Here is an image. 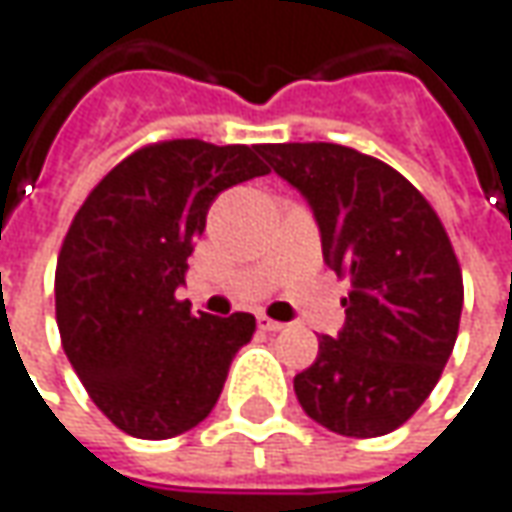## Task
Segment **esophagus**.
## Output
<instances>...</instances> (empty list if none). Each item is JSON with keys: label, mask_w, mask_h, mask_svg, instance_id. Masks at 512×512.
<instances>
[{"label": "esophagus", "mask_w": 512, "mask_h": 512, "mask_svg": "<svg viewBox=\"0 0 512 512\" xmlns=\"http://www.w3.org/2000/svg\"><path fill=\"white\" fill-rule=\"evenodd\" d=\"M259 328H262V331H268V334H276V331H282V328H285V322H276V320H270V317H259Z\"/></svg>", "instance_id": "esophagus-1"}]
</instances>
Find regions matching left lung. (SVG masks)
I'll return each instance as SVG.
<instances>
[{"instance_id": "1", "label": "left lung", "mask_w": 512, "mask_h": 512, "mask_svg": "<svg viewBox=\"0 0 512 512\" xmlns=\"http://www.w3.org/2000/svg\"><path fill=\"white\" fill-rule=\"evenodd\" d=\"M320 224L325 265L351 282L345 325L294 377L308 418L345 438L406 423L441 380L464 279L432 204L397 169L340 143H265Z\"/></svg>"}]
</instances>
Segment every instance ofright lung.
Wrapping results in <instances>:
<instances>
[{
	"label": "right lung",
	"mask_w": 512,
	"mask_h": 512,
	"mask_svg": "<svg viewBox=\"0 0 512 512\" xmlns=\"http://www.w3.org/2000/svg\"><path fill=\"white\" fill-rule=\"evenodd\" d=\"M259 155L198 138L141 146L65 233L54 276L63 351L94 406L132 438L164 441L204 421L256 331L242 311L192 317L175 291L218 192L270 172Z\"/></svg>",
	"instance_id": "right-lung-1"
}]
</instances>
